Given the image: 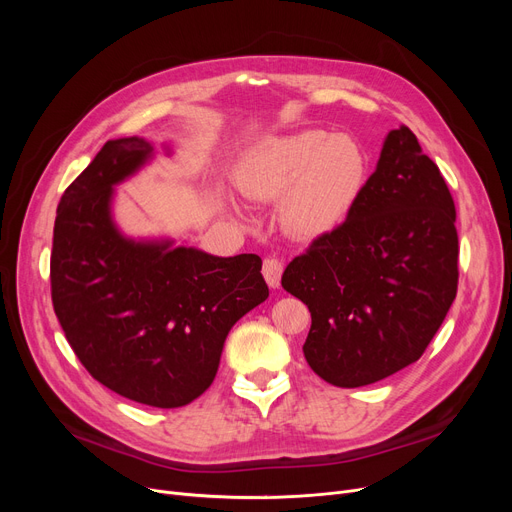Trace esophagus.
Wrapping results in <instances>:
<instances>
[{"mask_svg": "<svg viewBox=\"0 0 512 512\" xmlns=\"http://www.w3.org/2000/svg\"><path fill=\"white\" fill-rule=\"evenodd\" d=\"M261 272H263V278H265L267 284H270L272 288H278V286H280L282 272H284V265H282V261L276 259V257H267V259L263 261Z\"/></svg>", "mask_w": 512, "mask_h": 512, "instance_id": "obj_1", "label": "esophagus"}]
</instances>
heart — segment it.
Masks as SVG:
<instances>
[{
  "label": "heart",
  "instance_id": "1",
  "mask_svg": "<svg viewBox=\"0 0 512 512\" xmlns=\"http://www.w3.org/2000/svg\"><path fill=\"white\" fill-rule=\"evenodd\" d=\"M367 180L363 145L328 130L267 137L238 166L242 193L255 201H282V226L305 240L334 232L357 207ZM232 209L245 218L240 205Z\"/></svg>",
  "mask_w": 512,
  "mask_h": 512
}]
</instances>
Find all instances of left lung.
<instances>
[{
	"label": "left lung",
	"mask_w": 512,
	"mask_h": 512,
	"mask_svg": "<svg viewBox=\"0 0 512 512\" xmlns=\"http://www.w3.org/2000/svg\"><path fill=\"white\" fill-rule=\"evenodd\" d=\"M454 201L411 128L390 130L353 213L282 276L311 311L309 367L359 388L415 363L456 297Z\"/></svg>",
	"instance_id": "8db88e82"
}]
</instances>
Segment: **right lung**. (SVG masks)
I'll use <instances>...</instances> for the list:
<instances>
[{
  "instance_id": "obj_1",
  "label": "right lung",
  "mask_w": 512,
  "mask_h": 512,
  "mask_svg": "<svg viewBox=\"0 0 512 512\" xmlns=\"http://www.w3.org/2000/svg\"><path fill=\"white\" fill-rule=\"evenodd\" d=\"M153 147L107 141L64 191L49 263L51 301L74 355L112 392L184 407L218 373L236 321L270 297L261 257H215L172 240H130L112 220L114 186Z\"/></svg>"
}]
</instances>
